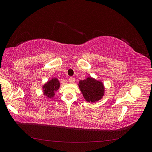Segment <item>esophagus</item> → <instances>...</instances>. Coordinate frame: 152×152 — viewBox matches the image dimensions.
I'll use <instances>...</instances> for the list:
<instances>
[{"mask_svg": "<svg viewBox=\"0 0 152 152\" xmlns=\"http://www.w3.org/2000/svg\"><path fill=\"white\" fill-rule=\"evenodd\" d=\"M68 81H69V82H70V83H73V82H74V81H75V79L72 77H70L68 79Z\"/></svg>", "mask_w": 152, "mask_h": 152, "instance_id": "1", "label": "esophagus"}]
</instances>
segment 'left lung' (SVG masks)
Here are the masks:
<instances>
[{
  "mask_svg": "<svg viewBox=\"0 0 152 152\" xmlns=\"http://www.w3.org/2000/svg\"><path fill=\"white\" fill-rule=\"evenodd\" d=\"M79 87L84 99L88 102H96L104 96V87L102 82L92 77L79 81Z\"/></svg>",
  "mask_w": 152,
  "mask_h": 152,
  "instance_id": "1",
  "label": "left lung"
}]
</instances>
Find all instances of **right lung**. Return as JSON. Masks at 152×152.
Here are the masks:
<instances>
[{
    "mask_svg": "<svg viewBox=\"0 0 152 152\" xmlns=\"http://www.w3.org/2000/svg\"><path fill=\"white\" fill-rule=\"evenodd\" d=\"M59 86H60V83H59L58 79L56 78H53L51 80H49L47 83L43 86L42 89L44 94L49 98H53L54 92L59 89Z\"/></svg>",
    "mask_w": 152,
    "mask_h": 152,
    "instance_id": "obj_1",
    "label": "right lung"
}]
</instances>
